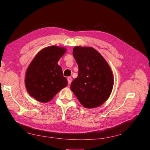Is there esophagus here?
I'll return each instance as SVG.
<instances>
[{"mask_svg":"<svg viewBox=\"0 0 150 150\" xmlns=\"http://www.w3.org/2000/svg\"><path fill=\"white\" fill-rule=\"evenodd\" d=\"M71 81H72V78L71 77H68V84L69 85L71 84Z\"/></svg>","mask_w":150,"mask_h":150,"instance_id":"1","label":"esophagus"}]
</instances>
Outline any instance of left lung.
<instances>
[{"label": "left lung", "mask_w": 150, "mask_h": 150, "mask_svg": "<svg viewBox=\"0 0 150 150\" xmlns=\"http://www.w3.org/2000/svg\"><path fill=\"white\" fill-rule=\"evenodd\" d=\"M73 55L79 66V75L71 82V90L84 108L101 106L113 87V74L109 64L91 47L75 46Z\"/></svg>", "instance_id": "obj_1"}]
</instances>
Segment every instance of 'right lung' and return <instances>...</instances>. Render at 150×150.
I'll list each match as a JSON object with an SVG mask.
<instances>
[{
    "instance_id": "right-lung-1",
    "label": "right lung",
    "mask_w": 150,
    "mask_h": 150,
    "mask_svg": "<svg viewBox=\"0 0 150 150\" xmlns=\"http://www.w3.org/2000/svg\"><path fill=\"white\" fill-rule=\"evenodd\" d=\"M66 52L63 47L51 46L38 53L27 68L25 86L28 93L40 103L50 101L66 87L68 81L63 76L59 59Z\"/></svg>"
}]
</instances>
